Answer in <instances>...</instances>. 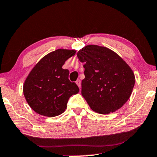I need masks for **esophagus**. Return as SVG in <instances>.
I'll use <instances>...</instances> for the list:
<instances>
[{
    "label": "esophagus",
    "instance_id": "obj_1",
    "mask_svg": "<svg viewBox=\"0 0 157 157\" xmlns=\"http://www.w3.org/2000/svg\"><path fill=\"white\" fill-rule=\"evenodd\" d=\"M75 83H76V84L78 85V87L81 88V81L79 80V79H78V80L76 81V82H75Z\"/></svg>",
    "mask_w": 157,
    "mask_h": 157
}]
</instances>
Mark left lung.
<instances>
[{
  "mask_svg": "<svg viewBox=\"0 0 157 157\" xmlns=\"http://www.w3.org/2000/svg\"><path fill=\"white\" fill-rule=\"evenodd\" d=\"M77 56L84 64L82 95L91 109L106 115L122 107L135 84L128 64L112 50L95 45L84 47Z\"/></svg>",
  "mask_w": 157,
  "mask_h": 157,
  "instance_id": "left-lung-1",
  "label": "left lung"
}]
</instances>
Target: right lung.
I'll return each instance as SVG.
<instances>
[{"label": "right lung", "mask_w": 157, "mask_h": 157, "mask_svg": "<svg viewBox=\"0 0 157 157\" xmlns=\"http://www.w3.org/2000/svg\"><path fill=\"white\" fill-rule=\"evenodd\" d=\"M75 50L57 49L40 59L33 67L23 84V94L30 107L46 117L59 115L67 109L70 97L79 88L70 82L69 71L62 66Z\"/></svg>", "instance_id": "1"}]
</instances>
